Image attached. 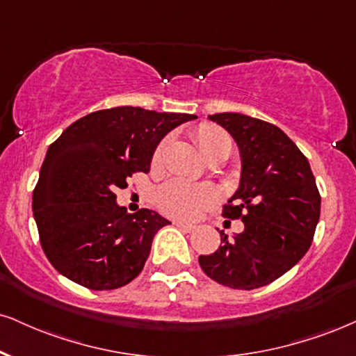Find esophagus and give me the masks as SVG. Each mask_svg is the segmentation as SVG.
<instances>
[{
    "label": "esophagus",
    "instance_id": "34e87169",
    "mask_svg": "<svg viewBox=\"0 0 356 356\" xmlns=\"http://www.w3.org/2000/svg\"><path fill=\"white\" fill-rule=\"evenodd\" d=\"M174 225L179 227L181 230H186V232H194V230H195V225L187 224V222H182V220H175Z\"/></svg>",
    "mask_w": 356,
    "mask_h": 356
}]
</instances>
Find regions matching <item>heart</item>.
I'll return each instance as SVG.
<instances>
[{
    "label": "heart",
    "mask_w": 356,
    "mask_h": 356,
    "mask_svg": "<svg viewBox=\"0 0 356 356\" xmlns=\"http://www.w3.org/2000/svg\"><path fill=\"white\" fill-rule=\"evenodd\" d=\"M195 143L204 157L219 151L224 145H230L229 136L219 127L202 124L194 132ZM165 144H159L154 152V164L159 165L164 157ZM217 191L209 184H194L184 179H172L157 191V205L164 213L175 219H194L200 212L217 202Z\"/></svg>",
    "instance_id": "obj_1"
}]
</instances>
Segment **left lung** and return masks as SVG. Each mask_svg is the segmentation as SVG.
<instances>
[{
	"label": "left lung",
	"instance_id": "8db88e82",
	"mask_svg": "<svg viewBox=\"0 0 356 356\" xmlns=\"http://www.w3.org/2000/svg\"><path fill=\"white\" fill-rule=\"evenodd\" d=\"M209 119L234 137L241 152V184L222 216L242 219L243 232H220L222 245L200 255L217 284L254 290L272 284L300 262L314 241L320 199L308 159L280 127L238 113Z\"/></svg>",
	"mask_w": 356,
	"mask_h": 356
}]
</instances>
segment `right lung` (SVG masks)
<instances>
[{
  "instance_id": "obj_1",
  "label": "right lung",
  "mask_w": 356,
  "mask_h": 356,
  "mask_svg": "<svg viewBox=\"0 0 356 356\" xmlns=\"http://www.w3.org/2000/svg\"><path fill=\"white\" fill-rule=\"evenodd\" d=\"M194 119L121 106L84 115L49 145L33 216L56 270L91 290L119 289L139 275L154 235L170 222L149 209L129 213L114 191L134 172H149L167 132Z\"/></svg>"
}]
</instances>
